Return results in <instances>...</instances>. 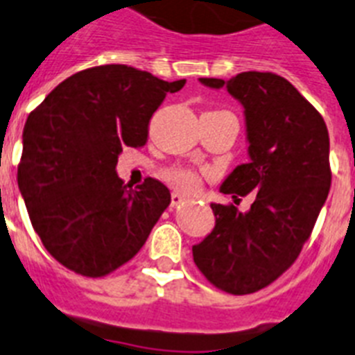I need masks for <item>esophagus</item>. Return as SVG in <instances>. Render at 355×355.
<instances>
[{
  "label": "esophagus",
  "mask_w": 355,
  "mask_h": 355,
  "mask_svg": "<svg viewBox=\"0 0 355 355\" xmlns=\"http://www.w3.org/2000/svg\"><path fill=\"white\" fill-rule=\"evenodd\" d=\"M171 199H172V201H171L172 207H180V205H183L184 201H187V198H184V196H181V194H178V192H174Z\"/></svg>",
  "instance_id": "34e87169"
}]
</instances>
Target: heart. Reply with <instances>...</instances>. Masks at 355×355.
Masks as SVG:
<instances>
[{"instance_id": "1", "label": "heart", "mask_w": 355, "mask_h": 355, "mask_svg": "<svg viewBox=\"0 0 355 355\" xmlns=\"http://www.w3.org/2000/svg\"><path fill=\"white\" fill-rule=\"evenodd\" d=\"M165 180L181 192H196L201 184V175L192 168L184 166H175L165 174Z\"/></svg>"}]
</instances>
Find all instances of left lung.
I'll list each match as a JSON object with an SVG mask.
<instances>
[{
	"mask_svg": "<svg viewBox=\"0 0 355 355\" xmlns=\"http://www.w3.org/2000/svg\"><path fill=\"white\" fill-rule=\"evenodd\" d=\"M245 107L250 161L234 168L221 192L234 202L254 194L248 213L212 203L216 227L192 247L194 263L216 288L234 295L265 288L294 265L314 230L332 181L323 116L294 85L272 72H241L225 83Z\"/></svg>",
	"mask_w": 355,
	"mask_h": 355,
	"instance_id": "8db88e82",
	"label": "left lung"
}]
</instances>
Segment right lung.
<instances>
[{
    "label": "right lung",
    "instance_id": "obj_1",
    "mask_svg": "<svg viewBox=\"0 0 355 355\" xmlns=\"http://www.w3.org/2000/svg\"><path fill=\"white\" fill-rule=\"evenodd\" d=\"M163 81L128 65H99L67 78L26 118L17 184L31 223L55 261L103 277L130 261L171 205V190L116 174L119 152L143 146L166 92Z\"/></svg>",
    "mask_w": 355,
    "mask_h": 355
}]
</instances>
